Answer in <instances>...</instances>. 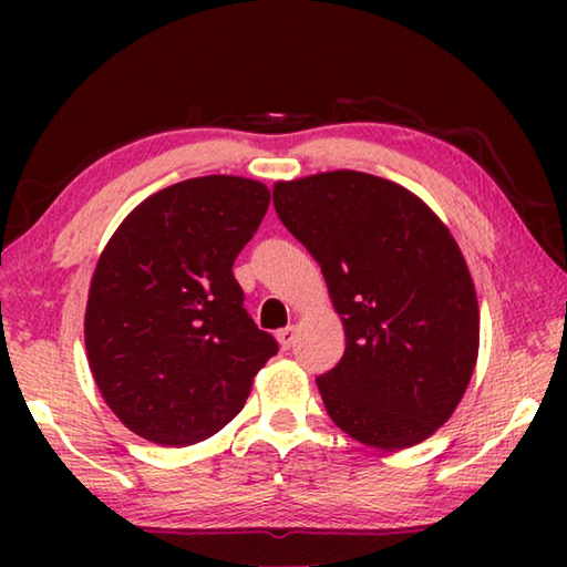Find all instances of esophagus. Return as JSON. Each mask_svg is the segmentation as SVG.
Returning a JSON list of instances; mask_svg holds the SVG:
<instances>
[{"instance_id":"esophagus-1","label":"esophagus","mask_w":567,"mask_h":567,"mask_svg":"<svg viewBox=\"0 0 567 567\" xmlns=\"http://www.w3.org/2000/svg\"><path fill=\"white\" fill-rule=\"evenodd\" d=\"M277 342H280L282 350H290L295 344V328H282L277 332Z\"/></svg>"}]
</instances>
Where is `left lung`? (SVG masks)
I'll return each instance as SVG.
<instances>
[{
    "label": "left lung",
    "mask_w": 567,
    "mask_h": 567,
    "mask_svg": "<svg viewBox=\"0 0 567 567\" xmlns=\"http://www.w3.org/2000/svg\"><path fill=\"white\" fill-rule=\"evenodd\" d=\"M272 203L342 315L344 354L318 378L328 415L364 445L422 443L477 360L475 285L450 229L410 189L352 169L277 182Z\"/></svg>",
    "instance_id": "8db88e82"
}]
</instances>
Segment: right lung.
Listing matches in <instances>:
<instances>
[{
    "mask_svg": "<svg viewBox=\"0 0 567 567\" xmlns=\"http://www.w3.org/2000/svg\"><path fill=\"white\" fill-rule=\"evenodd\" d=\"M270 207L262 182H177L124 217L94 267L84 344L94 382L124 425L157 445L219 433L277 352L233 275Z\"/></svg>",
    "mask_w": 567,
    "mask_h": 567,
    "instance_id": "add662e5",
    "label": "right lung"
}]
</instances>
